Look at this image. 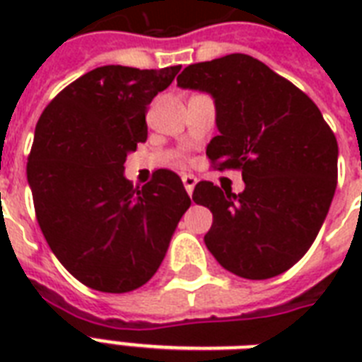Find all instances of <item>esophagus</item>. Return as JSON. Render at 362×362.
<instances>
[{"label":"esophagus","instance_id":"34e87169","mask_svg":"<svg viewBox=\"0 0 362 362\" xmlns=\"http://www.w3.org/2000/svg\"><path fill=\"white\" fill-rule=\"evenodd\" d=\"M182 182H184V187H186V192L192 195L193 187H195V184H197V178H195L193 175H184V176H182Z\"/></svg>","mask_w":362,"mask_h":362}]
</instances>
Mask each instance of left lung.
I'll list each match as a JSON object with an SVG mask.
<instances>
[{"instance_id":"obj_1","label":"left lung","mask_w":362,"mask_h":362,"mask_svg":"<svg viewBox=\"0 0 362 362\" xmlns=\"http://www.w3.org/2000/svg\"><path fill=\"white\" fill-rule=\"evenodd\" d=\"M178 86L210 93L216 135L212 167L242 170V193L199 182L193 201L212 212L204 244L247 280L291 269L315 240L334 197L338 142L317 105L247 54L187 65Z\"/></svg>"}]
</instances>
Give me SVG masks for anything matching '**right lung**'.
Returning a JSON list of instances; mask_svg holds the SVG:
<instances>
[{
	"label": "right lung",
	"instance_id": "right-lung-1",
	"mask_svg": "<svg viewBox=\"0 0 362 362\" xmlns=\"http://www.w3.org/2000/svg\"><path fill=\"white\" fill-rule=\"evenodd\" d=\"M180 67H98L64 88L37 122L28 158L37 221L59 263L92 289L144 286L192 204L173 170H156L141 189L124 176L127 153L146 141L148 105Z\"/></svg>",
	"mask_w": 362,
	"mask_h": 362
}]
</instances>
